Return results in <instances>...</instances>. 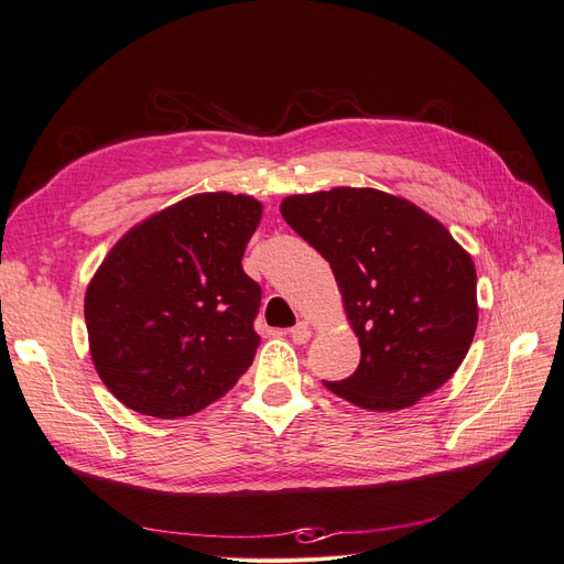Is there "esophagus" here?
Masks as SVG:
<instances>
[{
	"mask_svg": "<svg viewBox=\"0 0 564 564\" xmlns=\"http://www.w3.org/2000/svg\"><path fill=\"white\" fill-rule=\"evenodd\" d=\"M311 327H308V322H299L296 324V327H292V329H289V336H292V340H294V344H305V340H308L311 338Z\"/></svg>",
	"mask_w": 564,
	"mask_h": 564,
	"instance_id": "obj_1",
	"label": "esophagus"
}]
</instances>
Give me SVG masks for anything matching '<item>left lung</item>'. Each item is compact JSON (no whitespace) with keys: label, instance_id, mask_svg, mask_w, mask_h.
Masks as SVG:
<instances>
[{"label":"left lung","instance_id":"left-lung-1","mask_svg":"<svg viewBox=\"0 0 564 564\" xmlns=\"http://www.w3.org/2000/svg\"><path fill=\"white\" fill-rule=\"evenodd\" d=\"M282 216L334 270L360 365L324 381L371 412L416 404L447 383L473 344L477 275L449 230L373 187L286 197Z\"/></svg>","mask_w":564,"mask_h":564}]
</instances>
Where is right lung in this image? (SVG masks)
<instances>
[{
    "mask_svg": "<svg viewBox=\"0 0 564 564\" xmlns=\"http://www.w3.org/2000/svg\"><path fill=\"white\" fill-rule=\"evenodd\" d=\"M261 202L202 193L145 218L100 263L84 299L98 377L155 419L209 406L251 367L261 286L245 268Z\"/></svg>",
    "mask_w": 564,
    "mask_h": 564,
    "instance_id": "right-lung-1",
    "label": "right lung"
}]
</instances>
